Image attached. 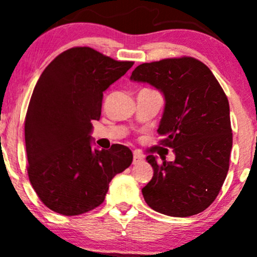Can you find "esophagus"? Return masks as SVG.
I'll use <instances>...</instances> for the list:
<instances>
[{
	"label": "esophagus",
	"instance_id": "1",
	"mask_svg": "<svg viewBox=\"0 0 257 257\" xmlns=\"http://www.w3.org/2000/svg\"><path fill=\"white\" fill-rule=\"evenodd\" d=\"M144 161V157L141 155H139V153L134 152V157H133V164H138L140 163V162Z\"/></svg>",
	"mask_w": 257,
	"mask_h": 257
}]
</instances>
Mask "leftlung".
<instances>
[{
    "mask_svg": "<svg viewBox=\"0 0 257 257\" xmlns=\"http://www.w3.org/2000/svg\"><path fill=\"white\" fill-rule=\"evenodd\" d=\"M131 79L163 93L159 144L175 153V161L161 164L152 155L146 157L153 176L143 188L145 202L169 216L202 213L217 197L229 168L232 128L225 91L210 69L191 57L141 64Z\"/></svg>",
    "mask_w": 257,
    "mask_h": 257,
    "instance_id": "1",
    "label": "left lung"
}]
</instances>
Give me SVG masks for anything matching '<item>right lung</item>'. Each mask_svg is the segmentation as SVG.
<instances>
[{
  "instance_id": "obj_1",
  "label": "right lung",
  "mask_w": 257,
  "mask_h": 257,
  "mask_svg": "<svg viewBox=\"0 0 257 257\" xmlns=\"http://www.w3.org/2000/svg\"><path fill=\"white\" fill-rule=\"evenodd\" d=\"M134 65L89 47L59 54L38 78L25 117L28 175L47 208L75 216L104 202L108 184L132 164L133 153L114 144L91 149V120L102 95Z\"/></svg>"
}]
</instances>
